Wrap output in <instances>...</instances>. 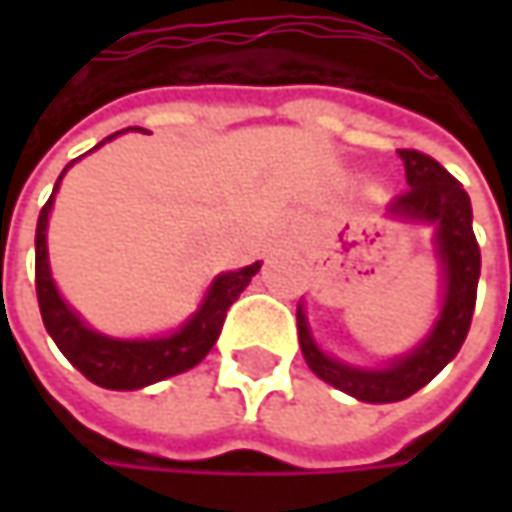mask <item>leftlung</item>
<instances>
[{
  "label": "left lung",
  "instance_id": "1",
  "mask_svg": "<svg viewBox=\"0 0 512 512\" xmlns=\"http://www.w3.org/2000/svg\"><path fill=\"white\" fill-rule=\"evenodd\" d=\"M399 156L404 159L407 190H402L390 202V213L436 225V253L444 265L447 290L433 333L410 356L393 362L390 367L362 370L325 356L307 330L302 307L296 310L299 344L307 367L327 384L373 404L402 402L413 396L459 353L473 322L476 287L482 273V250L473 233V207L462 182L422 150L404 148L399 150Z\"/></svg>",
  "mask_w": 512,
  "mask_h": 512
}]
</instances>
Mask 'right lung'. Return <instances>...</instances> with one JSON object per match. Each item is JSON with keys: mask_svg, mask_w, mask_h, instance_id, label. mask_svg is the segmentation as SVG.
Here are the masks:
<instances>
[{"mask_svg": "<svg viewBox=\"0 0 512 512\" xmlns=\"http://www.w3.org/2000/svg\"><path fill=\"white\" fill-rule=\"evenodd\" d=\"M113 136H108V139H113ZM65 170H62V176H65ZM56 187H59V182H56ZM56 187H53V193H56ZM53 193H50L48 205L42 207L39 222H36V299H39L42 322L48 327L50 339L68 356V362L82 376H88L90 382L108 387V390H139L145 384L162 382L168 376L185 373L193 364L202 362L222 333L227 310L239 299V293L250 285V279L259 273L262 262L222 273L210 285L196 316L182 330H176L173 336L142 339V342L108 339V336L93 333L90 327L82 325V319L62 302V296L56 293V285L50 279L48 245H45L48 233L45 230H48Z\"/></svg>", "mask_w": 512, "mask_h": 512, "instance_id": "obj_1", "label": "right lung"}]
</instances>
